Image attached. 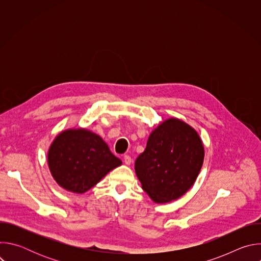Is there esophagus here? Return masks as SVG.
I'll return each mask as SVG.
<instances>
[{
	"label": "esophagus",
	"instance_id": "34e87169",
	"mask_svg": "<svg viewBox=\"0 0 261 261\" xmlns=\"http://www.w3.org/2000/svg\"><path fill=\"white\" fill-rule=\"evenodd\" d=\"M123 161H124V163H125L126 165H130L131 162H132V159H131V157H130L129 155H124Z\"/></svg>",
	"mask_w": 261,
	"mask_h": 261
}]
</instances>
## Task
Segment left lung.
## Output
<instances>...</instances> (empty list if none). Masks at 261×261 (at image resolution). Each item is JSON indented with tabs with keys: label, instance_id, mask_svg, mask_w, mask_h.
Returning a JSON list of instances; mask_svg holds the SVG:
<instances>
[{
	"label": "left lung",
	"instance_id": "8db88e82",
	"mask_svg": "<svg viewBox=\"0 0 261 261\" xmlns=\"http://www.w3.org/2000/svg\"><path fill=\"white\" fill-rule=\"evenodd\" d=\"M204 158L198 133L188 124L168 119L147 139L135 161V172L142 189L155 202L179 198L196 180Z\"/></svg>",
	"mask_w": 261,
	"mask_h": 261
}]
</instances>
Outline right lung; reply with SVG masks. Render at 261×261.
Segmentation results:
<instances>
[{
  "label": "right lung",
  "instance_id": "add662e5",
  "mask_svg": "<svg viewBox=\"0 0 261 261\" xmlns=\"http://www.w3.org/2000/svg\"><path fill=\"white\" fill-rule=\"evenodd\" d=\"M47 161L56 181L73 193H85L122 161L97 134L86 129L60 133L51 143Z\"/></svg>",
  "mask_w": 261,
  "mask_h": 261
}]
</instances>
